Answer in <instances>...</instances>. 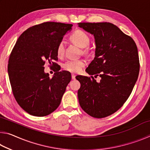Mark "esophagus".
I'll use <instances>...</instances> for the list:
<instances>
[{
    "label": "esophagus",
    "mask_w": 150,
    "mask_h": 150,
    "mask_svg": "<svg viewBox=\"0 0 150 150\" xmlns=\"http://www.w3.org/2000/svg\"><path fill=\"white\" fill-rule=\"evenodd\" d=\"M71 78H72V79H75V75L72 74L71 75Z\"/></svg>",
    "instance_id": "1"
}]
</instances>
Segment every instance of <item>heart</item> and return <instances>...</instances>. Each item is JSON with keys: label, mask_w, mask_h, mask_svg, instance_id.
<instances>
[{"label": "heart", "mask_w": 150, "mask_h": 150, "mask_svg": "<svg viewBox=\"0 0 150 150\" xmlns=\"http://www.w3.org/2000/svg\"><path fill=\"white\" fill-rule=\"evenodd\" d=\"M70 40L78 46L84 48L85 52H87L88 51L87 47L89 44L90 38L85 31L79 29L75 30L70 35ZM56 52L58 57H62L64 55L65 44L63 41L59 42L57 44ZM85 64V61L83 59L68 60L63 63L62 67L65 70L71 73H79L81 71Z\"/></svg>", "instance_id": "b5f03b06"}]
</instances>
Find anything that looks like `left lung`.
<instances>
[{
    "mask_svg": "<svg viewBox=\"0 0 150 150\" xmlns=\"http://www.w3.org/2000/svg\"><path fill=\"white\" fill-rule=\"evenodd\" d=\"M79 26L95 39V57L86 69L91 77L78 75L81 107L96 118L119 110L130 96L138 79L139 61L134 40L109 22H81ZM94 77L101 78L98 83Z\"/></svg>",
    "mask_w": 150,
    "mask_h": 150,
    "instance_id": "obj_1",
    "label": "left lung"
}]
</instances>
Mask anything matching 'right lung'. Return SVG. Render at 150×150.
<instances>
[{
	"label": "right lung",
	"mask_w": 150,
	"mask_h": 150,
	"mask_svg": "<svg viewBox=\"0 0 150 150\" xmlns=\"http://www.w3.org/2000/svg\"><path fill=\"white\" fill-rule=\"evenodd\" d=\"M73 26L47 22L28 28L20 35L10 55L8 72L18 104L30 115L45 116L56 110L71 79L67 71L58 69L57 44ZM58 66L53 77L44 73L46 61Z\"/></svg>",
	"instance_id": "add662e5"
}]
</instances>
